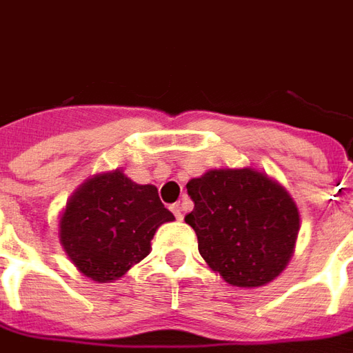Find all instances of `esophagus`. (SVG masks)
Wrapping results in <instances>:
<instances>
[{"label":"esophagus","mask_w":353,"mask_h":353,"mask_svg":"<svg viewBox=\"0 0 353 353\" xmlns=\"http://www.w3.org/2000/svg\"><path fill=\"white\" fill-rule=\"evenodd\" d=\"M170 210L174 212V215H176V219H179V221L183 219V206H181L179 202H176V204H172V206H170Z\"/></svg>","instance_id":"obj_1"}]
</instances>
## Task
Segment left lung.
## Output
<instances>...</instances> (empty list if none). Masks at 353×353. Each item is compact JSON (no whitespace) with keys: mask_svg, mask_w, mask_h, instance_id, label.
<instances>
[{"mask_svg":"<svg viewBox=\"0 0 353 353\" xmlns=\"http://www.w3.org/2000/svg\"><path fill=\"white\" fill-rule=\"evenodd\" d=\"M185 215L208 266L236 288L276 280L295 253L301 214L288 189L255 168L208 170L187 183Z\"/></svg>","mask_w":353,"mask_h":353,"instance_id":"1","label":"left lung"}]
</instances>
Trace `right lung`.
<instances>
[{"instance_id":"add662e5","label":"right lung","mask_w":353,"mask_h":353,"mask_svg":"<svg viewBox=\"0 0 353 353\" xmlns=\"http://www.w3.org/2000/svg\"><path fill=\"white\" fill-rule=\"evenodd\" d=\"M174 219L154 185L136 183L117 168L75 189L60 214L58 238L83 276L108 283L145 259L154 232Z\"/></svg>"}]
</instances>
